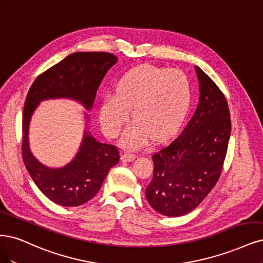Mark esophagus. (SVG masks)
I'll list each match as a JSON object with an SVG mask.
<instances>
[{
  "label": "esophagus",
  "mask_w": 263,
  "mask_h": 263,
  "mask_svg": "<svg viewBox=\"0 0 263 263\" xmlns=\"http://www.w3.org/2000/svg\"><path fill=\"white\" fill-rule=\"evenodd\" d=\"M135 159H136V156L132 155V153H124V155L122 156V160L124 162H132Z\"/></svg>",
  "instance_id": "obj_1"
}]
</instances>
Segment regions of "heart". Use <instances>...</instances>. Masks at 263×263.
Here are the masks:
<instances>
[{
  "label": "heart",
  "instance_id": "heart-1",
  "mask_svg": "<svg viewBox=\"0 0 263 263\" xmlns=\"http://www.w3.org/2000/svg\"><path fill=\"white\" fill-rule=\"evenodd\" d=\"M192 85L185 73L152 65L127 71L106 95L100 106V122L110 137L121 132L129 120L136 122L125 132L122 143L128 149L142 147L150 137L165 139L183 124L192 104Z\"/></svg>",
  "mask_w": 263,
  "mask_h": 263
}]
</instances>
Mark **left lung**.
<instances>
[{"instance_id": "left-lung-1", "label": "left lung", "mask_w": 263, "mask_h": 263, "mask_svg": "<svg viewBox=\"0 0 263 263\" xmlns=\"http://www.w3.org/2000/svg\"><path fill=\"white\" fill-rule=\"evenodd\" d=\"M199 104L177 138L153 153L149 204L166 216H182L202 202L218 182L228 152L231 114L219 87L195 66Z\"/></svg>"}]
</instances>
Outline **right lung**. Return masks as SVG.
Returning a JSON list of instances; mask_svg holds the SVG:
<instances>
[{"label": "right lung", "mask_w": 263, "mask_h": 263, "mask_svg": "<svg viewBox=\"0 0 263 263\" xmlns=\"http://www.w3.org/2000/svg\"><path fill=\"white\" fill-rule=\"evenodd\" d=\"M116 62L117 58L106 52L73 53L35 78L27 95L23 112V160L34 184L54 203L77 206L93 198L108 171L119 163L120 150L97 141L85 130L73 161L61 168L47 167L29 149L31 115L40 101L55 98L74 99L90 110L103 77Z\"/></svg>", "instance_id": "right-lung-1"}]
</instances>
